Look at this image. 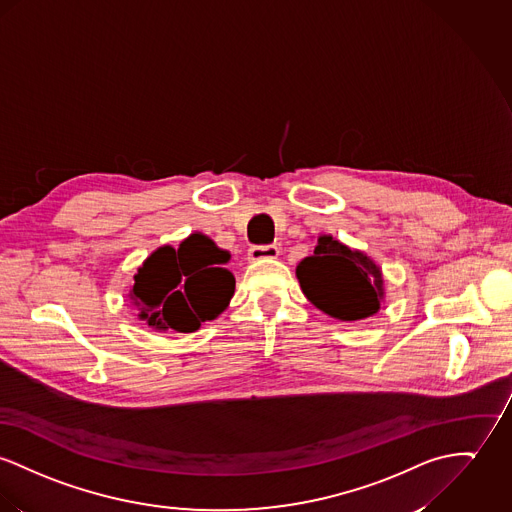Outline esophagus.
Returning <instances> with one entry per match:
<instances>
[{
	"mask_svg": "<svg viewBox=\"0 0 512 512\" xmlns=\"http://www.w3.org/2000/svg\"><path fill=\"white\" fill-rule=\"evenodd\" d=\"M278 253L280 251L276 245H255L247 251V261L259 263V261H267V259H276Z\"/></svg>",
	"mask_w": 512,
	"mask_h": 512,
	"instance_id": "esophagus-1",
	"label": "esophagus"
}]
</instances>
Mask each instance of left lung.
<instances>
[{"label":"left lung","mask_w":512,"mask_h":512,"mask_svg":"<svg viewBox=\"0 0 512 512\" xmlns=\"http://www.w3.org/2000/svg\"><path fill=\"white\" fill-rule=\"evenodd\" d=\"M296 276L315 308L341 321L376 314L384 298L382 269L335 237H317L314 255L300 261Z\"/></svg>","instance_id":"1"}]
</instances>
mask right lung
Segmentation results:
<instances>
[{
	"mask_svg": "<svg viewBox=\"0 0 512 512\" xmlns=\"http://www.w3.org/2000/svg\"><path fill=\"white\" fill-rule=\"evenodd\" d=\"M228 261L230 253L202 234L183 239L179 249L163 245L134 275L132 306L156 331L193 333L222 314L234 296Z\"/></svg>",
	"mask_w": 512,
	"mask_h": 512,
	"instance_id": "obj_1",
	"label": "right lung"
}]
</instances>
